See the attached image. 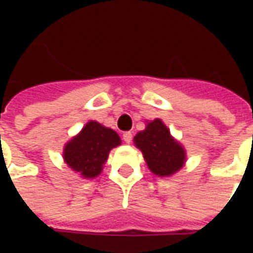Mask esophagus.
<instances>
[{"mask_svg":"<svg viewBox=\"0 0 253 253\" xmlns=\"http://www.w3.org/2000/svg\"><path fill=\"white\" fill-rule=\"evenodd\" d=\"M131 139H132V134L130 131H126V132H123V141L126 143H130L131 142Z\"/></svg>","mask_w":253,"mask_h":253,"instance_id":"1","label":"esophagus"}]
</instances>
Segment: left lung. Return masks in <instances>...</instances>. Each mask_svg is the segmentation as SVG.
<instances>
[{
	"instance_id": "left-lung-1",
	"label": "left lung",
	"mask_w": 253,
	"mask_h": 253,
	"mask_svg": "<svg viewBox=\"0 0 253 253\" xmlns=\"http://www.w3.org/2000/svg\"><path fill=\"white\" fill-rule=\"evenodd\" d=\"M134 145L142 152L150 172L160 177L175 175L186 164V149L159 118L146 122L145 130L134 137Z\"/></svg>"
}]
</instances>
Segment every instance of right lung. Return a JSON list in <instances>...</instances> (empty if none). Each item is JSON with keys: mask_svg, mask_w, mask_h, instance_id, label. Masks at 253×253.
<instances>
[{"mask_svg": "<svg viewBox=\"0 0 253 253\" xmlns=\"http://www.w3.org/2000/svg\"><path fill=\"white\" fill-rule=\"evenodd\" d=\"M121 143V137L112 128L89 121L65 143L63 161L84 179H94L101 173L111 150Z\"/></svg>", "mask_w": 253, "mask_h": 253, "instance_id": "1", "label": "right lung"}]
</instances>
